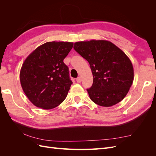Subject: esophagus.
<instances>
[{"mask_svg": "<svg viewBox=\"0 0 156 156\" xmlns=\"http://www.w3.org/2000/svg\"><path fill=\"white\" fill-rule=\"evenodd\" d=\"M76 81L77 83H81V77H78L77 79H76Z\"/></svg>", "mask_w": 156, "mask_h": 156, "instance_id": "esophagus-1", "label": "esophagus"}]
</instances>
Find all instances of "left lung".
Here are the masks:
<instances>
[{
    "label": "left lung",
    "instance_id": "1",
    "mask_svg": "<svg viewBox=\"0 0 156 156\" xmlns=\"http://www.w3.org/2000/svg\"><path fill=\"white\" fill-rule=\"evenodd\" d=\"M73 48L90 66L93 84L87 90L91 100L111 107L123 100L134 76L131 62L124 52L106 40L79 41Z\"/></svg>",
    "mask_w": 156,
    "mask_h": 156
}]
</instances>
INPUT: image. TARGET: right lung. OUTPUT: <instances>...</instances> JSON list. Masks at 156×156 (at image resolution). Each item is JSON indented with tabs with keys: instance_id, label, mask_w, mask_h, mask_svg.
Returning <instances> with one entry per match:
<instances>
[{
	"instance_id": "obj_1",
	"label": "right lung",
	"mask_w": 156,
	"mask_h": 156,
	"mask_svg": "<svg viewBox=\"0 0 156 156\" xmlns=\"http://www.w3.org/2000/svg\"><path fill=\"white\" fill-rule=\"evenodd\" d=\"M73 45L72 42H47L37 48L23 64L21 87L37 107L51 109L66 98L73 83L63 60Z\"/></svg>"
}]
</instances>
